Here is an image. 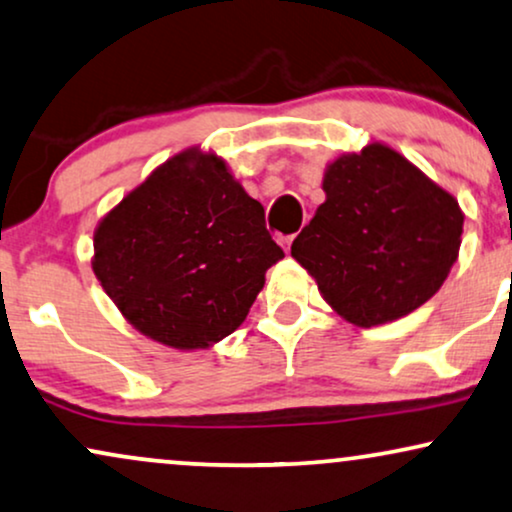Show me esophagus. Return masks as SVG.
I'll return each instance as SVG.
<instances>
[{
  "label": "esophagus",
  "instance_id": "34e87169",
  "mask_svg": "<svg viewBox=\"0 0 512 512\" xmlns=\"http://www.w3.org/2000/svg\"><path fill=\"white\" fill-rule=\"evenodd\" d=\"M293 241H295V236L283 238V248H286V252H290V245H293Z\"/></svg>",
  "mask_w": 512,
  "mask_h": 512
}]
</instances>
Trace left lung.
<instances>
[{"instance_id": "8db88e82", "label": "left lung", "mask_w": 512, "mask_h": 512, "mask_svg": "<svg viewBox=\"0 0 512 512\" xmlns=\"http://www.w3.org/2000/svg\"><path fill=\"white\" fill-rule=\"evenodd\" d=\"M326 200L293 241L323 300L359 328L397 321L442 288L458 260V200L387 144L342 153Z\"/></svg>"}]
</instances>
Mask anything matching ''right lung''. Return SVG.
Wrapping results in <instances>:
<instances>
[{
	"instance_id": "right-lung-1",
	"label": "right lung",
	"mask_w": 512,
	"mask_h": 512,
	"mask_svg": "<svg viewBox=\"0 0 512 512\" xmlns=\"http://www.w3.org/2000/svg\"><path fill=\"white\" fill-rule=\"evenodd\" d=\"M281 257L262 205L217 153L193 146L101 219L92 269L141 335L189 352L241 326Z\"/></svg>"
}]
</instances>
